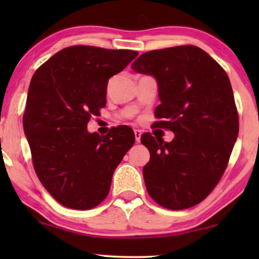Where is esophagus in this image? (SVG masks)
<instances>
[{"label":"esophagus","mask_w":259,"mask_h":259,"mask_svg":"<svg viewBox=\"0 0 259 259\" xmlns=\"http://www.w3.org/2000/svg\"><path fill=\"white\" fill-rule=\"evenodd\" d=\"M141 131L140 130H134V137H136V141L137 143H140V139H141Z\"/></svg>","instance_id":"esophagus-1"}]
</instances>
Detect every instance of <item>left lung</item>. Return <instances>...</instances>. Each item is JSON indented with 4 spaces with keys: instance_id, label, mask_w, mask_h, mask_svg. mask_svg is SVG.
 Listing matches in <instances>:
<instances>
[{
    "instance_id": "obj_1",
    "label": "left lung",
    "mask_w": 259,
    "mask_h": 259,
    "mask_svg": "<svg viewBox=\"0 0 259 259\" xmlns=\"http://www.w3.org/2000/svg\"><path fill=\"white\" fill-rule=\"evenodd\" d=\"M157 80L154 115L172 141L141 137L151 158L143 175L147 192L171 210L194 206L221 180L238 137L239 121L225 70L203 49L179 46L140 55L131 67Z\"/></svg>"
}]
</instances>
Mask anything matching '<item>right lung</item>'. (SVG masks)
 Returning a JSON list of instances; mask_svg holds the SVG:
<instances>
[{
  "label": "right lung",
  "mask_w": 259,
  "mask_h": 259,
  "mask_svg": "<svg viewBox=\"0 0 259 259\" xmlns=\"http://www.w3.org/2000/svg\"><path fill=\"white\" fill-rule=\"evenodd\" d=\"M139 53L73 46L46 61L31 77L23 130L35 172L56 201L90 210L107 197L112 177L136 137L127 127L90 133L92 115L106 106L109 77Z\"/></svg>",
  "instance_id": "right-lung-1"
}]
</instances>
